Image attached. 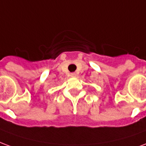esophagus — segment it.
I'll return each instance as SVG.
<instances>
[{
	"mask_svg": "<svg viewBox=\"0 0 146 146\" xmlns=\"http://www.w3.org/2000/svg\"><path fill=\"white\" fill-rule=\"evenodd\" d=\"M76 76V74L75 73H71V76H73V77H74V76Z\"/></svg>",
	"mask_w": 146,
	"mask_h": 146,
	"instance_id": "34e87169",
	"label": "esophagus"
}]
</instances>
